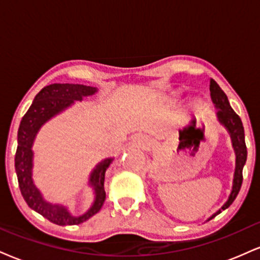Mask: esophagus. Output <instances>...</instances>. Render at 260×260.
Instances as JSON below:
<instances>
[{"instance_id": "obj_1", "label": "esophagus", "mask_w": 260, "mask_h": 260, "mask_svg": "<svg viewBox=\"0 0 260 260\" xmlns=\"http://www.w3.org/2000/svg\"><path fill=\"white\" fill-rule=\"evenodd\" d=\"M138 139H140V140H142V138H138Z\"/></svg>"}]
</instances>
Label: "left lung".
I'll list each match as a JSON object with an SVG mask.
<instances>
[{"mask_svg": "<svg viewBox=\"0 0 260 260\" xmlns=\"http://www.w3.org/2000/svg\"><path fill=\"white\" fill-rule=\"evenodd\" d=\"M209 92H211V99L212 102H213L214 108L217 109L215 115H217L218 121H219V123L228 131V133H229L236 158H235V172H234L233 187H231L229 198H228L226 202H225L224 205L221 206L217 212H215V213L212 214L206 221L213 219L215 215L221 213V211H224V209L230 207L231 203H233L234 200L236 199L237 193H239L241 189V185H242V179H243L242 170L247 160L245 129H243L242 121H241L239 115L233 110V108L230 106L229 100H228L226 94L221 90L219 84L212 79L209 81Z\"/></svg>", "mask_w": 260, "mask_h": 260, "instance_id": "left-lung-1", "label": "left lung"}]
</instances>
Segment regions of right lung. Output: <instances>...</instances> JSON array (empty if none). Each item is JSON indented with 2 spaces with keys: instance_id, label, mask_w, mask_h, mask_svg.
Instances as JSON below:
<instances>
[{
  "instance_id": "1",
  "label": "right lung",
  "mask_w": 260,
  "mask_h": 260,
  "mask_svg": "<svg viewBox=\"0 0 260 260\" xmlns=\"http://www.w3.org/2000/svg\"><path fill=\"white\" fill-rule=\"evenodd\" d=\"M96 92V87L84 84L53 83L43 87L37 93L29 110L21 118L18 129V148L14 161L21 195L31 209L57 225H77L98 213L106 196L104 190L105 172L114 161V157H106L102 160L90 172L88 185L92 187L94 193V201L88 211L83 214L74 215L69 211L68 206L47 201L36 186L32 178L34 142L43 124L71 108L75 102H81L86 96L94 95Z\"/></svg>"
}]
</instances>
